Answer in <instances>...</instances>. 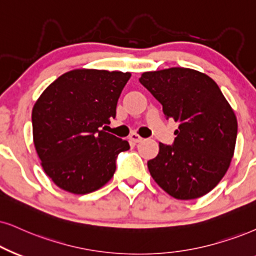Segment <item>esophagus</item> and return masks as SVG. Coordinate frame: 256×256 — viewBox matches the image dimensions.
I'll return each instance as SVG.
<instances>
[{"label": "esophagus", "instance_id": "esophagus-1", "mask_svg": "<svg viewBox=\"0 0 256 256\" xmlns=\"http://www.w3.org/2000/svg\"><path fill=\"white\" fill-rule=\"evenodd\" d=\"M128 138H130V140L134 142V143H139V142L143 140V138H142L138 134H136V132H134V134H131L130 137H128Z\"/></svg>", "mask_w": 256, "mask_h": 256}]
</instances>
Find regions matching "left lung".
Wrapping results in <instances>:
<instances>
[{"label":"left lung","instance_id":"8db88e82","mask_svg":"<svg viewBox=\"0 0 256 256\" xmlns=\"http://www.w3.org/2000/svg\"><path fill=\"white\" fill-rule=\"evenodd\" d=\"M139 82L178 122L172 145L160 143L148 162L152 178L177 200L212 192L227 172L234 154L238 120L212 78L198 70L172 68L145 72Z\"/></svg>","mask_w":256,"mask_h":256}]
</instances>
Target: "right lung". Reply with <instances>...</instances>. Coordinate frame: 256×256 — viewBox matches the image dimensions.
Wrapping results in <instances>:
<instances>
[{"label":"right lung","instance_id":"obj_1","mask_svg":"<svg viewBox=\"0 0 256 256\" xmlns=\"http://www.w3.org/2000/svg\"><path fill=\"white\" fill-rule=\"evenodd\" d=\"M128 72L74 70L53 82L32 112L33 138L44 172L61 189L85 195L105 186L128 140L105 132L116 118Z\"/></svg>","mask_w":256,"mask_h":256}]
</instances>
